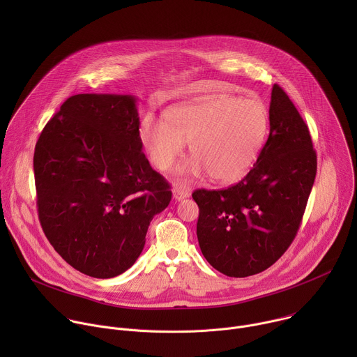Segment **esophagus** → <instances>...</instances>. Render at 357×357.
<instances>
[{"mask_svg": "<svg viewBox=\"0 0 357 357\" xmlns=\"http://www.w3.org/2000/svg\"><path fill=\"white\" fill-rule=\"evenodd\" d=\"M174 197L176 199V200H182V199H186V197H189L190 196V190L189 189H186V188H182V186H175L174 188Z\"/></svg>", "mask_w": 357, "mask_h": 357, "instance_id": "obj_1", "label": "esophagus"}]
</instances>
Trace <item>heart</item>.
<instances>
[{"label":"heart","mask_w":357,"mask_h":357,"mask_svg":"<svg viewBox=\"0 0 357 357\" xmlns=\"http://www.w3.org/2000/svg\"><path fill=\"white\" fill-rule=\"evenodd\" d=\"M270 126L264 101L226 94L203 96L169 107L165 123L146 117L139 141L160 171L169 169L189 144L192 158L179 174L208 172L213 181L233 183L256 165Z\"/></svg>","instance_id":"b5f03b06"}]
</instances>
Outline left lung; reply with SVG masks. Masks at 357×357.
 <instances>
[{"mask_svg":"<svg viewBox=\"0 0 357 357\" xmlns=\"http://www.w3.org/2000/svg\"><path fill=\"white\" fill-rule=\"evenodd\" d=\"M317 175L312 138L288 94L273 86L270 135L251 171L220 190L196 189L197 241L208 263L243 278L271 267L294 241Z\"/></svg>","mask_w":357,"mask_h":357,"instance_id":"1","label":"left lung"}]
</instances>
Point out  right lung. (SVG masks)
Wrapping results in <instances>:
<instances>
[{
	"mask_svg": "<svg viewBox=\"0 0 357 357\" xmlns=\"http://www.w3.org/2000/svg\"><path fill=\"white\" fill-rule=\"evenodd\" d=\"M134 96L76 94L42 130L33 154L36 206L61 257L94 278L127 271L148 226L171 202L139 141Z\"/></svg>",
	"mask_w": 357,
	"mask_h": 357,
	"instance_id": "obj_1",
	"label": "right lung"
}]
</instances>
